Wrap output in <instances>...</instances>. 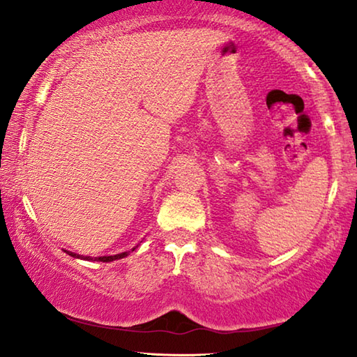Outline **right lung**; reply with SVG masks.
Wrapping results in <instances>:
<instances>
[{
	"mask_svg": "<svg viewBox=\"0 0 357 357\" xmlns=\"http://www.w3.org/2000/svg\"><path fill=\"white\" fill-rule=\"evenodd\" d=\"M66 252V250H65ZM68 255L71 257H77V258H84V260H94V261H114V260H120V258H125L128 255L130 252H123V253H119V255H110V257H96V258H91V257H82V255H76V253L73 252H66Z\"/></svg>",
	"mask_w": 357,
	"mask_h": 357,
	"instance_id": "add662e5",
	"label": "right lung"
}]
</instances>
